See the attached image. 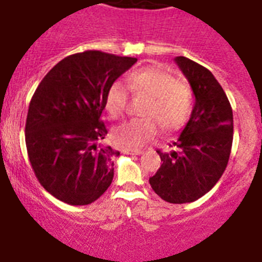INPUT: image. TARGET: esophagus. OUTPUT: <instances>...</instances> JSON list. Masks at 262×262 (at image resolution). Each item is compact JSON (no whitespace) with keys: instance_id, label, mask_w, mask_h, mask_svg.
Segmentation results:
<instances>
[{"instance_id":"obj_1","label":"esophagus","mask_w":262,"mask_h":262,"mask_svg":"<svg viewBox=\"0 0 262 262\" xmlns=\"http://www.w3.org/2000/svg\"><path fill=\"white\" fill-rule=\"evenodd\" d=\"M123 151L127 152V154H134V156H141L142 152H143L139 148H124Z\"/></svg>"}]
</instances>
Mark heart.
Masks as SVG:
<instances>
[{
    "label": "heart",
    "instance_id": "heart-1",
    "mask_svg": "<svg viewBox=\"0 0 262 262\" xmlns=\"http://www.w3.org/2000/svg\"><path fill=\"white\" fill-rule=\"evenodd\" d=\"M133 93L150 96L143 114L147 118L131 119L115 127L112 138L121 147H139L156 137L160 124L169 133L179 131L187 124L193 108V93L187 82L180 81L167 69L160 66L137 69L128 74ZM129 91L121 81L110 85L105 95V110L112 118L124 114Z\"/></svg>",
    "mask_w": 262,
    "mask_h": 262
}]
</instances>
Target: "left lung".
Wrapping results in <instances>:
<instances>
[{
	"mask_svg": "<svg viewBox=\"0 0 262 262\" xmlns=\"http://www.w3.org/2000/svg\"><path fill=\"white\" fill-rule=\"evenodd\" d=\"M176 63L194 95L189 121L173 142L176 150L162 152L160 169L150 185L165 202L183 204L210 192L223 174L233 144V110L212 73L202 64L177 56Z\"/></svg>",
	"mask_w": 262,
	"mask_h": 262,
	"instance_id": "8db88e82",
	"label": "left lung"
}]
</instances>
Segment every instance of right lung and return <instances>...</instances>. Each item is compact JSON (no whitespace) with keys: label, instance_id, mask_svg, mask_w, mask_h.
<instances>
[{"label":"right lung","instance_id":"obj_1","mask_svg":"<svg viewBox=\"0 0 262 262\" xmlns=\"http://www.w3.org/2000/svg\"><path fill=\"white\" fill-rule=\"evenodd\" d=\"M137 58L101 51L66 56L46 77L29 102L25 143L41 187L70 206L96 202L114 180V157L102 143L101 114L112 82Z\"/></svg>","mask_w":262,"mask_h":262}]
</instances>
